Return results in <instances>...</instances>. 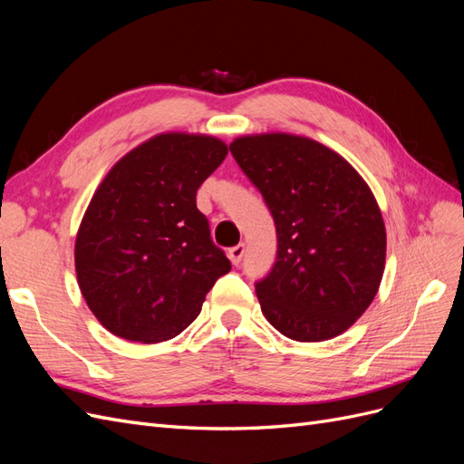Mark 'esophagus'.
Wrapping results in <instances>:
<instances>
[{
  "label": "esophagus",
  "instance_id": "obj_1",
  "mask_svg": "<svg viewBox=\"0 0 464 464\" xmlns=\"http://www.w3.org/2000/svg\"><path fill=\"white\" fill-rule=\"evenodd\" d=\"M244 254H246V246H244V244H237V246H234V247L228 249V257H230V261H232L234 265H240V263H242Z\"/></svg>",
  "mask_w": 464,
  "mask_h": 464
}]
</instances>
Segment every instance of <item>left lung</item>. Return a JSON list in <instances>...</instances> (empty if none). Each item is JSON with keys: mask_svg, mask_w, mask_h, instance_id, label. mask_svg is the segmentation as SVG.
<instances>
[{"mask_svg": "<svg viewBox=\"0 0 464 464\" xmlns=\"http://www.w3.org/2000/svg\"><path fill=\"white\" fill-rule=\"evenodd\" d=\"M230 152L276 228L275 265L256 283L263 315L300 343L344 333L368 310L385 266V224L366 181L305 137H240Z\"/></svg>", "mask_w": 464, "mask_h": 464, "instance_id": "8db88e82", "label": "left lung"}]
</instances>
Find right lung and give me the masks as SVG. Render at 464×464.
<instances>
[{
  "label": "right lung",
  "instance_id": "obj_1",
  "mask_svg": "<svg viewBox=\"0 0 464 464\" xmlns=\"http://www.w3.org/2000/svg\"><path fill=\"white\" fill-rule=\"evenodd\" d=\"M215 137L164 133L111 168L82 217L75 269L102 325L133 343L174 339L232 265L195 195L227 159Z\"/></svg>",
  "mask_w": 464,
  "mask_h": 464
}]
</instances>
